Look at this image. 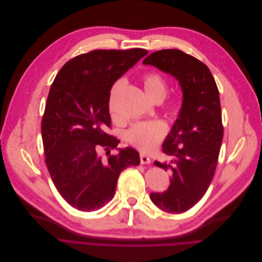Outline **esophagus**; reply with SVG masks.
Masks as SVG:
<instances>
[{
	"label": "esophagus",
	"mask_w": 262,
	"mask_h": 262,
	"mask_svg": "<svg viewBox=\"0 0 262 262\" xmlns=\"http://www.w3.org/2000/svg\"><path fill=\"white\" fill-rule=\"evenodd\" d=\"M140 163L143 165V164H149L150 163V159L148 158V157L144 154H140Z\"/></svg>",
	"instance_id": "esophagus-1"
}]
</instances>
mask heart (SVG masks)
Masks as SVG:
<instances>
[{
    "mask_svg": "<svg viewBox=\"0 0 262 262\" xmlns=\"http://www.w3.org/2000/svg\"><path fill=\"white\" fill-rule=\"evenodd\" d=\"M143 90L151 101H162L167 93L165 78L156 71H147L141 77ZM124 86L123 80L114 83L110 94L108 110L114 120H118L116 102ZM168 126L164 121L154 120L134 124L126 133L127 141L142 151H149L158 145L167 135Z\"/></svg>",
    "mask_w": 262,
    "mask_h": 262,
    "instance_id": "1",
    "label": "heart"
}]
</instances>
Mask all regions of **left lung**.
Returning a JSON list of instances; mask_svg holds the SVG:
<instances>
[{
  "mask_svg": "<svg viewBox=\"0 0 262 262\" xmlns=\"http://www.w3.org/2000/svg\"><path fill=\"white\" fill-rule=\"evenodd\" d=\"M142 63L170 73L183 90L180 116L162 145L168 160L154 162L171 173L170 186L150 193L162 211L181 214L203 197L216 171L224 131L219 90L207 66L180 49L155 51Z\"/></svg>",
  "mask_w": 262,
  "mask_h": 262,
  "instance_id": "obj_1",
  "label": "left lung"
}]
</instances>
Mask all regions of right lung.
Masks as SVG:
<instances>
[{"label":"right lung","instance_id":"add662e5","mask_svg":"<svg viewBox=\"0 0 262 262\" xmlns=\"http://www.w3.org/2000/svg\"><path fill=\"white\" fill-rule=\"evenodd\" d=\"M147 55L143 48L96 49L68 61L52 82L41 122L45 164L61 196L82 212L110 202L120 173L140 163L132 147L112 155L108 100L113 84ZM101 146L108 158L97 155Z\"/></svg>","mask_w":262,"mask_h":262}]
</instances>
